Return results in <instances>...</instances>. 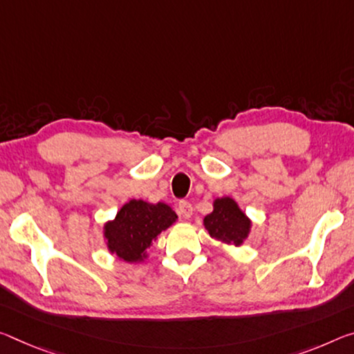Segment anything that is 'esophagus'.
Instances as JSON below:
<instances>
[{
    "label": "esophagus",
    "instance_id": "obj_1",
    "mask_svg": "<svg viewBox=\"0 0 354 354\" xmlns=\"http://www.w3.org/2000/svg\"><path fill=\"white\" fill-rule=\"evenodd\" d=\"M178 211H179V214H181L184 218H190V217H192V214H194V207H192V205L189 203V201H179Z\"/></svg>",
    "mask_w": 354,
    "mask_h": 354
}]
</instances>
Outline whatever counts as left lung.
<instances>
[{
    "label": "left lung",
    "instance_id": "8db88e82",
    "mask_svg": "<svg viewBox=\"0 0 354 354\" xmlns=\"http://www.w3.org/2000/svg\"><path fill=\"white\" fill-rule=\"evenodd\" d=\"M203 225L211 238L221 245L239 248L249 238L252 221L232 197H218L212 201V212L203 218Z\"/></svg>",
    "mask_w": 354,
    "mask_h": 354
}]
</instances>
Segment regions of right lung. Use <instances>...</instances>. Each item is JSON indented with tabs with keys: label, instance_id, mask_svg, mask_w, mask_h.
<instances>
[{
	"label": "right lung",
	"instance_id": "1",
	"mask_svg": "<svg viewBox=\"0 0 354 354\" xmlns=\"http://www.w3.org/2000/svg\"><path fill=\"white\" fill-rule=\"evenodd\" d=\"M176 221V212L162 201L129 200L115 218L104 223L105 245L118 260L143 263L149 257V245Z\"/></svg>",
	"mask_w": 354,
	"mask_h": 354
}]
</instances>
